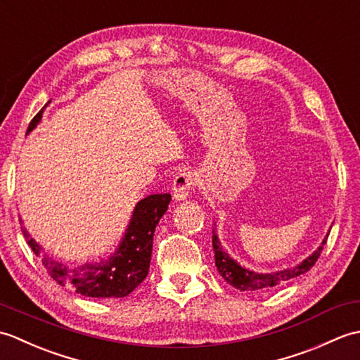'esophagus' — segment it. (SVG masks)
Masks as SVG:
<instances>
[{"label":"esophagus","instance_id":"obj_1","mask_svg":"<svg viewBox=\"0 0 360 360\" xmlns=\"http://www.w3.org/2000/svg\"><path fill=\"white\" fill-rule=\"evenodd\" d=\"M195 182H196V178H195L193 173L181 172V173L176 174L174 179H173V186H172L173 200L176 202L186 201L187 198H188L190 188L195 186Z\"/></svg>","mask_w":360,"mask_h":360}]
</instances>
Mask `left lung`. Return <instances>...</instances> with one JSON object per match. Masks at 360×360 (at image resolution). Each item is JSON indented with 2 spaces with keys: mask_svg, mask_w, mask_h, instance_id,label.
I'll return each mask as SVG.
<instances>
[{
  "mask_svg": "<svg viewBox=\"0 0 360 360\" xmlns=\"http://www.w3.org/2000/svg\"><path fill=\"white\" fill-rule=\"evenodd\" d=\"M326 238H328V233L323 238V241L320 243V246L298 264L292 267H286V269H281V271L264 272V274L248 269V267L241 266L236 259H233L231 255H229L226 249L221 246L217 235V229H213L212 244H213V252H215V266L221 277H223L229 285H232L235 289L254 292V290H269L272 288H278L281 285H285L288 280H292L295 277H300L303 274H307L311 267L316 264L317 258L320 257V252H322L325 246Z\"/></svg>",
  "mask_w": 360,
  "mask_h": 360,
  "instance_id": "left-lung-1",
  "label": "left lung"
}]
</instances>
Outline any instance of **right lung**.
<instances>
[{"mask_svg":"<svg viewBox=\"0 0 360 360\" xmlns=\"http://www.w3.org/2000/svg\"><path fill=\"white\" fill-rule=\"evenodd\" d=\"M49 103L51 101L30 120L26 134L40 124L43 111ZM170 201L172 195L168 193L143 198L136 204L131 219H129L125 233L114 254H111L108 259H102L98 263H86L77 267L68 266L60 259L48 255L41 244L37 243L32 235L27 232L26 227H21V231L30 249L37 257L41 258L46 271L58 285L70 286L75 292L85 297L120 298L131 294L147 277L151 262L153 235H155V229L167 212Z\"/></svg>","mask_w":360,"mask_h":360,"instance_id":"add662e5","label":"right lung"}]
</instances>
